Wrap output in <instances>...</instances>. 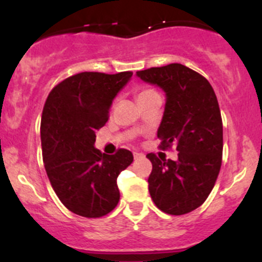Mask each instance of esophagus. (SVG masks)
I'll use <instances>...</instances> for the list:
<instances>
[{
    "instance_id": "obj_1",
    "label": "esophagus",
    "mask_w": 262,
    "mask_h": 262,
    "mask_svg": "<svg viewBox=\"0 0 262 262\" xmlns=\"http://www.w3.org/2000/svg\"><path fill=\"white\" fill-rule=\"evenodd\" d=\"M133 156H134V160H139V158H143L144 157L143 153H138V152H134Z\"/></svg>"
}]
</instances>
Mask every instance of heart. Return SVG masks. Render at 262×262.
<instances>
[{
  "label": "heart",
  "instance_id": "1",
  "mask_svg": "<svg viewBox=\"0 0 262 262\" xmlns=\"http://www.w3.org/2000/svg\"><path fill=\"white\" fill-rule=\"evenodd\" d=\"M153 94H157V92H155L153 90H142V91H139L138 94V99H142V97H146V96H149V95H153Z\"/></svg>",
  "mask_w": 262,
  "mask_h": 262
}]
</instances>
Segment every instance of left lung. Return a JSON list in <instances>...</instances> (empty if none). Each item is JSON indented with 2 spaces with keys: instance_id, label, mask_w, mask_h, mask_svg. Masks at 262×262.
Returning a JSON list of instances; mask_svg holds the SVG:
<instances>
[{
  "instance_id": "obj_1",
  "label": "left lung",
  "mask_w": 262,
  "mask_h": 262,
  "mask_svg": "<svg viewBox=\"0 0 262 262\" xmlns=\"http://www.w3.org/2000/svg\"><path fill=\"white\" fill-rule=\"evenodd\" d=\"M137 77L166 94L157 130L163 149L175 146L178 160L152 162L148 190L158 209L181 215L199 208L218 178L223 152V125L213 87L207 78L180 63L138 71Z\"/></svg>"
}]
</instances>
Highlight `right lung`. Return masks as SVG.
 I'll use <instances>...</instances> for the list:
<instances>
[{
  "mask_svg": "<svg viewBox=\"0 0 262 262\" xmlns=\"http://www.w3.org/2000/svg\"><path fill=\"white\" fill-rule=\"evenodd\" d=\"M132 72H81L50 91L41 115L43 161L52 187L68 210L86 218L106 215L120 199L119 173L133 162L128 149L105 155L95 148L113 100Z\"/></svg>",
  "mask_w": 262,
  "mask_h": 262,
  "instance_id": "1",
  "label": "right lung"
}]
</instances>
